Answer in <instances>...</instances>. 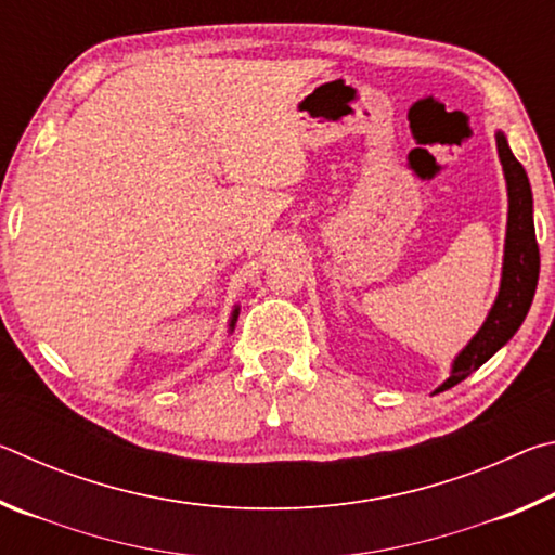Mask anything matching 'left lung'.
Listing matches in <instances>:
<instances>
[{"label": "left lung", "mask_w": 555, "mask_h": 555, "mask_svg": "<svg viewBox=\"0 0 555 555\" xmlns=\"http://www.w3.org/2000/svg\"><path fill=\"white\" fill-rule=\"evenodd\" d=\"M496 152H500L506 176V191H509V220H506V247L500 296H496L480 333L457 354V360L453 362V372H450L448 382L440 384L438 391L455 387L457 382H463L475 370H480L519 331V325L524 323V318L531 308L533 294H537L541 257L537 230H533L531 185L524 166L516 162V156L512 154V149L502 134H496Z\"/></svg>", "instance_id": "8db88e82"}]
</instances>
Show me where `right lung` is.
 Segmentation results:
<instances>
[{"label": "right lung", "mask_w": 555, "mask_h": 555, "mask_svg": "<svg viewBox=\"0 0 555 555\" xmlns=\"http://www.w3.org/2000/svg\"><path fill=\"white\" fill-rule=\"evenodd\" d=\"M234 321H237V311H234V313H232V323H230V325H234Z\"/></svg>", "instance_id": "add662e5"}]
</instances>
